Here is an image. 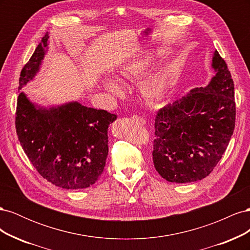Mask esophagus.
<instances>
[{
	"mask_svg": "<svg viewBox=\"0 0 250 250\" xmlns=\"http://www.w3.org/2000/svg\"><path fill=\"white\" fill-rule=\"evenodd\" d=\"M132 120L133 121H137V122H139L142 125H145L146 124V120L144 119V118H142V117H140V116H133Z\"/></svg>",
	"mask_w": 250,
	"mask_h": 250,
	"instance_id": "obj_1",
	"label": "esophagus"
}]
</instances>
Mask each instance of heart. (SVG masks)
<instances>
[{
	"mask_svg": "<svg viewBox=\"0 0 250 250\" xmlns=\"http://www.w3.org/2000/svg\"><path fill=\"white\" fill-rule=\"evenodd\" d=\"M158 55L157 52L147 53V54L130 60L124 63L118 72L117 80L123 84L130 82L134 79H140L146 74L147 70L152 65L155 57ZM172 77V66L167 65L164 69L156 74L155 76L151 78L148 82V90L150 93H160L169 85ZM102 88L105 92L115 96L120 97L123 94V89L118 83L112 79H105L102 82Z\"/></svg>",
	"mask_w": 250,
	"mask_h": 250,
	"instance_id": "heart-1",
	"label": "heart"
}]
</instances>
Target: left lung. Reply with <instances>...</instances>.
<instances>
[{"mask_svg":"<svg viewBox=\"0 0 250 250\" xmlns=\"http://www.w3.org/2000/svg\"><path fill=\"white\" fill-rule=\"evenodd\" d=\"M215 76L157 111L153 164L170 183L198 181L221 160L234 129L236 103L230 72L217 51Z\"/></svg>","mask_w":250,"mask_h":250,"instance_id":"1","label":"left lung"}]
</instances>
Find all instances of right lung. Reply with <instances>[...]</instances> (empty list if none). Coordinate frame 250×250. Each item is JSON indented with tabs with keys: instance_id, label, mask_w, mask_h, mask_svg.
Returning <instances> with one entry per match:
<instances>
[{
	"instance_id": "right-lung-1",
	"label": "right lung",
	"mask_w": 250,
	"mask_h": 250,
	"mask_svg": "<svg viewBox=\"0 0 250 250\" xmlns=\"http://www.w3.org/2000/svg\"><path fill=\"white\" fill-rule=\"evenodd\" d=\"M49 33L42 37L21 72V90L40 72L47 54ZM117 116L77 101L42 106L20 92L16 128L29 161L56 187L85 188L101 176L108 155V126Z\"/></svg>"
}]
</instances>
